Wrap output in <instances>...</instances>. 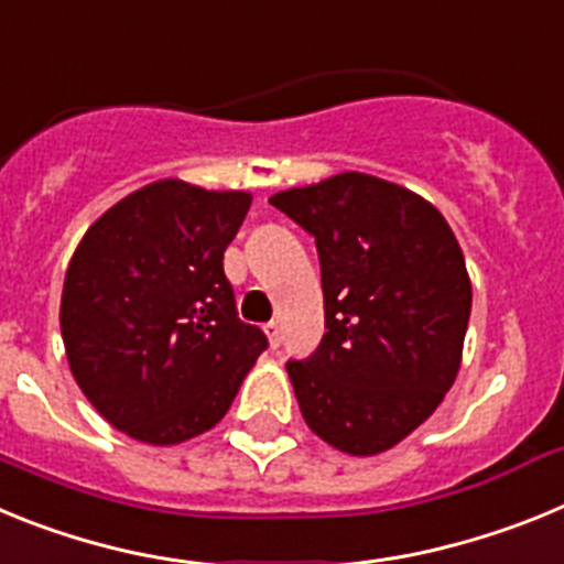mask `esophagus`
<instances>
[{
	"instance_id": "obj_1",
	"label": "esophagus",
	"mask_w": 564,
	"mask_h": 564,
	"mask_svg": "<svg viewBox=\"0 0 564 564\" xmlns=\"http://www.w3.org/2000/svg\"><path fill=\"white\" fill-rule=\"evenodd\" d=\"M265 336H268V344H271V350H276L279 344H282V330H279L276 322L265 325Z\"/></svg>"
}]
</instances>
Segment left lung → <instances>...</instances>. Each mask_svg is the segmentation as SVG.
<instances>
[{
	"label": "left lung",
	"instance_id": "8db88e82",
	"mask_svg": "<svg viewBox=\"0 0 564 564\" xmlns=\"http://www.w3.org/2000/svg\"><path fill=\"white\" fill-rule=\"evenodd\" d=\"M316 237L325 338L288 361L299 410L333 449H392L441 406L463 358L471 279L446 217L421 194L364 172L276 192Z\"/></svg>",
	"mask_w": 564,
	"mask_h": 564
}]
</instances>
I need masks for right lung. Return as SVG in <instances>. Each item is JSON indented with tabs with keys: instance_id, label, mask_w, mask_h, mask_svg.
<instances>
[{
	"instance_id": "obj_1",
	"label": "right lung",
	"mask_w": 564,
	"mask_h": 564,
	"mask_svg": "<svg viewBox=\"0 0 564 564\" xmlns=\"http://www.w3.org/2000/svg\"><path fill=\"white\" fill-rule=\"evenodd\" d=\"M251 200L154 181L107 208L69 259L58 311L69 372L132 441L177 446L217 426L268 347L237 318L223 273Z\"/></svg>"
}]
</instances>
